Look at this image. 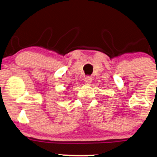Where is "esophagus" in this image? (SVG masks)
I'll return each instance as SVG.
<instances>
[{
	"label": "esophagus",
	"mask_w": 157,
	"mask_h": 157,
	"mask_svg": "<svg viewBox=\"0 0 157 157\" xmlns=\"http://www.w3.org/2000/svg\"><path fill=\"white\" fill-rule=\"evenodd\" d=\"M84 81H85L86 83H90V82H92V78H91V77H89V76H86V77H85V78H84Z\"/></svg>",
	"instance_id": "1"
}]
</instances>
